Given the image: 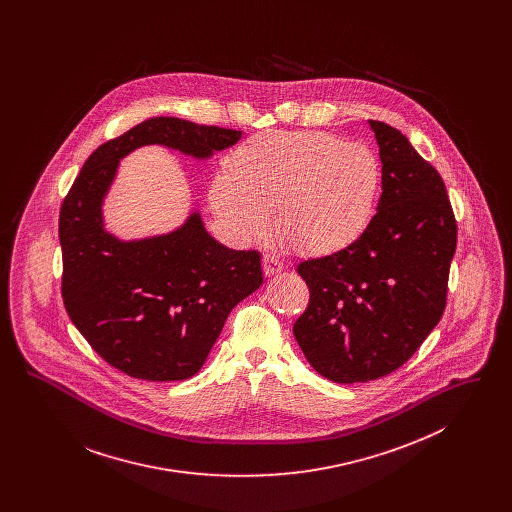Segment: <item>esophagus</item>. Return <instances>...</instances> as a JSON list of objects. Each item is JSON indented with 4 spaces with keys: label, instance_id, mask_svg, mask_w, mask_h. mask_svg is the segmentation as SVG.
I'll return each mask as SVG.
<instances>
[{
    "label": "esophagus",
    "instance_id": "34e87169",
    "mask_svg": "<svg viewBox=\"0 0 512 512\" xmlns=\"http://www.w3.org/2000/svg\"><path fill=\"white\" fill-rule=\"evenodd\" d=\"M282 268H284V265L276 257H272V255L263 257V270H265V276H268V278L282 272Z\"/></svg>",
    "mask_w": 512,
    "mask_h": 512
}]
</instances>
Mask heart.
I'll return each mask as SVG.
<instances>
[{
	"label": "heart",
	"instance_id": "1",
	"mask_svg": "<svg viewBox=\"0 0 512 512\" xmlns=\"http://www.w3.org/2000/svg\"><path fill=\"white\" fill-rule=\"evenodd\" d=\"M382 190L378 155L322 130H272L247 140L220 174L213 203L238 234L265 232L301 255H332L355 244Z\"/></svg>",
	"mask_w": 512,
	"mask_h": 512
}]
</instances>
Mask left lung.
<instances>
[{
  "mask_svg": "<svg viewBox=\"0 0 512 512\" xmlns=\"http://www.w3.org/2000/svg\"><path fill=\"white\" fill-rule=\"evenodd\" d=\"M382 195L355 244L297 265L309 305L293 336L320 376L355 384L405 365L447 303L457 220L439 172L390 124L368 121Z\"/></svg>",
  "mask_w": 512,
  "mask_h": 512,
  "instance_id": "left-lung-1",
  "label": "left lung"
}]
</instances>
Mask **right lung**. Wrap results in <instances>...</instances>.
<instances>
[{"label":"right lung","instance_id":"add662e5","mask_svg":"<svg viewBox=\"0 0 512 512\" xmlns=\"http://www.w3.org/2000/svg\"><path fill=\"white\" fill-rule=\"evenodd\" d=\"M240 138L242 130L147 119L101 144L63 199L65 309L99 357L132 378L194 376L230 311L263 284V270L257 251H234L209 236L199 213L171 234L144 240L121 242L105 232L101 203L119 161L151 144L207 159Z\"/></svg>","mask_w":512,"mask_h":512}]
</instances>
